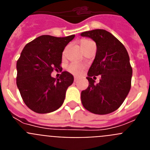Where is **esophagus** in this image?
<instances>
[{
    "instance_id": "34e87169",
    "label": "esophagus",
    "mask_w": 150,
    "mask_h": 150,
    "mask_svg": "<svg viewBox=\"0 0 150 150\" xmlns=\"http://www.w3.org/2000/svg\"><path fill=\"white\" fill-rule=\"evenodd\" d=\"M78 79H79V78H78V77H76V76H75V77H74V82H76V81H78Z\"/></svg>"
}]
</instances>
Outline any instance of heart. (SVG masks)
<instances>
[{"mask_svg":"<svg viewBox=\"0 0 150 150\" xmlns=\"http://www.w3.org/2000/svg\"><path fill=\"white\" fill-rule=\"evenodd\" d=\"M90 42H91V41L89 40L84 39L82 40L81 42H80V44H81V46H83V45L87 44V43H90ZM67 70H68L69 72H71V74H74V75H79L83 71V66L81 64L75 62V63L71 64L68 66V67H67Z\"/></svg>","mask_w":150,"mask_h":150,"instance_id":"1","label":"heart"}]
</instances>
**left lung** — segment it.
I'll list each match as a JSON object with an SVG mask.
<instances>
[{"mask_svg": "<svg viewBox=\"0 0 150 150\" xmlns=\"http://www.w3.org/2000/svg\"><path fill=\"white\" fill-rule=\"evenodd\" d=\"M96 43L95 58L88 72V86L81 92L83 107L95 114L110 113L122 105L132 84V67L124 45L111 33L103 29L81 34ZM100 82L94 84L95 76Z\"/></svg>", "mask_w": 150, "mask_h": 150, "instance_id": "obj_1", "label": "left lung"}]
</instances>
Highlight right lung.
<instances>
[{
	"mask_svg": "<svg viewBox=\"0 0 150 150\" xmlns=\"http://www.w3.org/2000/svg\"><path fill=\"white\" fill-rule=\"evenodd\" d=\"M74 37L40 36L22 51L16 63V85L25 104L34 112H53L63 104L74 76L63 71L57 79L52 77L51 74L62 69V52Z\"/></svg>",
	"mask_w": 150,
	"mask_h": 150,
	"instance_id": "obj_1",
	"label": "right lung"
}]
</instances>
